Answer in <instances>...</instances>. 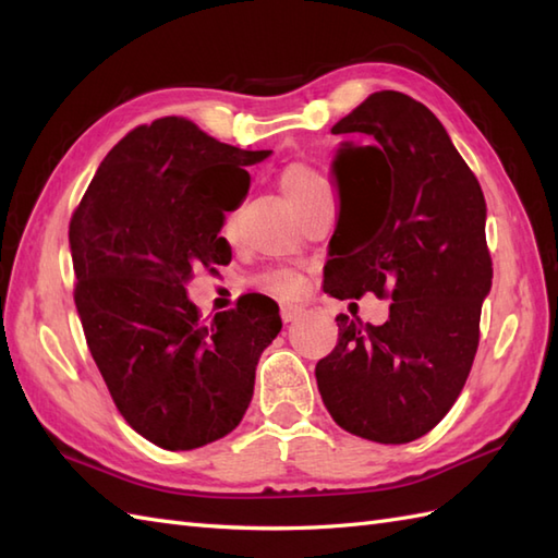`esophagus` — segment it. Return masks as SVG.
Wrapping results in <instances>:
<instances>
[{
	"instance_id": "esophagus-1",
	"label": "esophagus",
	"mask_w": 558,
	"mask_h": 558,
	"mask_svg": "<svg viewBox=\"0 0 558 558\" xmlns=\"http://www.w3.org/2000/svg\"><path fill=\"white\" fill-rule=\"evenodd\" d=\"M280 316H282V322L290 324V322H294V318H298V316H302V306L282 304V306H280Z\"/></svg>"
}]
</instances>
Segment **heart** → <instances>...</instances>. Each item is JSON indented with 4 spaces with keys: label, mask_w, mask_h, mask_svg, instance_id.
I'll use <instances>...</instances> for the list:
<instances>
[{
    "label": "heart",
    "mask_w": 558,
    "mask_h": 558,
    "mask_svg": "<svg viewBox=\"0 0 558 558\" xmlns=\"http://www.w3.org/2000/svg\"><path fill=\"white\" fill-rule=\"evenodd\" d=\"M280 189L282 194L288 196L294 210H304L310 208L316 198H322L328 194V184L322 174L312 170L310 165L302 162H292L286 170L280 172ZM260 286H264L268 292L278 294V298H292V294L300 292V278L294 276L288 268H276L268 270L264 278H260Z\"/></svg>",
    "instance_id": "heart-1"
}]
</instances>
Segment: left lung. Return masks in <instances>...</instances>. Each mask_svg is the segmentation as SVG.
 <instances>
[{"mask_svg": "<svg viewBox=\"0 0 558 558\" xmlns=\"http://www.w3.org/2000/svg\"><path fill=\"white\" fill-rule=\"evenodd\" d=\"M340 213L324 268L338 300L390 294L384 326L340 314L338 345L316 364L342 429L408 444L453 408L480 345L492 290L482 186L436 114L405 93H372L330 129Z\"/></svg>", "mask_w": 558, "mask_h": 558, "instance_id": "obj_1", "label": "left lung"}]
</instances>
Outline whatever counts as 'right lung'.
Returning a JSON list of instances; mask_svg holds the SVG:
<instances>
[{
    "label": "right lung",
    "instance_id": "obj_1",
    "mask_svg": "<svg viewBox=\"0 0 558 558\" xmlns=\"http://www.w3.org/2000/svg\"><path fill=\"white\" fill-rule=\"evenodd\" d=\"M242 150L162 117L117 144L69 222L74 302L117 410L150 444L192 450L242 422L260 352L280 333L278 304L244 294L206 322L186 298L198 266H225L220 228L248 194Z\"/></svg>",
    "mask_w": 558,
    "mask_h": 558
}]
</instances>
